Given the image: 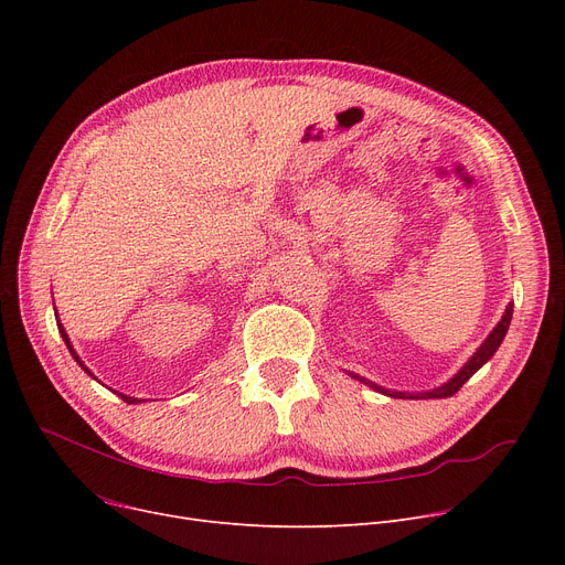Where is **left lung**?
<instances>
[{
	"mask_svg": "<svg viewBox=\"0 0 565 565\" xmlns=\"http://www.w3.org/2000/svg\"><path fill=\"white\" fill-rule=\"evenodd\" d=\"M511 316H513V305H509L507 307V313H503V318L499 320V324L497 328L492 330V334L486 339V343L473 352V358L460 369V373L456 375V377H451L447 384H441V387H437V390H433V392H426V394H403V392H390V390H382V387H377V384H373V382H369V380H364V377H360V375H352V377H358V380H362V382H366L369 387H373L375 392H380V394H387V396H394V398H447V396H454L462 384L477 373L490 358L492 354L497 352V348H499V343L503 341V337H507V332H509V324H511Z\"/></svg>",
	"mask_w": 565,
	"mask_h": 565,
	"instance_id": "1",
	"label": "left lung"
}]
</instances>
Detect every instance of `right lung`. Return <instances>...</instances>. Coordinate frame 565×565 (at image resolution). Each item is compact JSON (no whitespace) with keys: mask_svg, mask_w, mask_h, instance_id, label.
Here are the masks:
<instances>
[{"mask_svg":"<svg viewBox=\"0 0 565 565\" xmlns=\"http://www.w3.org/2000/svg\"><path fill=\"white\" fill-rule=\"evenodd\" d=\"M58 332H62V337H64V341H66V345H68V350H71V354H73V358H75V362L88 373V375H92V371H88L82 362H79V358H77V354H75V350H73V345H71V341H68V337H66V332H64V328H62V322H58ZM118 396H121L126 403H141V401H137V398H130V396H126V394H118Z\"/></svg>","mask_w":565,"mask_h":565,"instance_id":"1","label":"right lung"}]
</instances>
